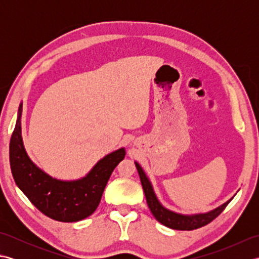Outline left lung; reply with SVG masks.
Here are the masks:
<instances>
[{
	"label": "left lung",
	"instance_id": "obj_1",
	"mask_svg": "<svg viewBox=\"0 0 259 259\" xmlns=\"http://www.w3.org/2000/svg\"><path fill=\"white\" fill-rule=\"evenodd\" d=\"M135 164L137 167V170H138L142 188H144L147 203H148V207L150 209V211L152 212V214L155 216V218L159 223L171 229L192 230V229H197L205 226V225L213 221L218 214L222 213V211L226 208L228 203L232 201V199L235 196L234 195L229 200L224 202L223 205L218 206L217 208H214L212 210L207 211V212L185 214V213L170 210V209L164 207L162 203L159 201L155 192V189H153L152 187L151 181L149 178H148V176L144 171L142 167L137 161H135Z\"/></svg>",
	"mask_w": 259,
	"mask_h": 259
}]
</instances>
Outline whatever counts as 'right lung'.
<instances>
[{"label": "right lung", "instance_id": "add662e5", "mask_svg": "<svg viewBox=\"0 0 259 259\" xmlns=\"http://www.w3.org/2000/svg\"><path fill=\"white\" fill-rule=\"evenodd\" d=\"M22 106L10 142V164L15 184L38 210L54 221L74 223L89 217L100 203L113 169L123 160L125 149L119 148L101 158L84 177L61 180L37 167L23 145Z\"/></svg>", "mask_w": 259, "mask_h": 259}]
</instances>
